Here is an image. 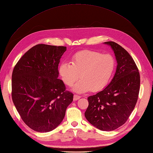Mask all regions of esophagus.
I'll use <instances>...</instances> for the list:
<instances>
[{"instance_id": "1", "label": "esophagus", "mask_w": 153, "mask_h": 153, "mask_svg": "<svg viewBox=\"0 0 153 153\" xmlns=\"http://www.w3.org/2000/svg\"><path fill=\"white\" fill-rule=\"evenodd\" d=\"M80 96H78V95H77V94H74V98H73V100H75V101H76L77 100L80 99Z\"/></svg>"}]
</instances>
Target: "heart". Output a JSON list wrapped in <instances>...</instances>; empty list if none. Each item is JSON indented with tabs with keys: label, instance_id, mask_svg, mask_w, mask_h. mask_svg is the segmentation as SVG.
Listing matches in <instances>:
<instances>
[{
	"label": "heart",
	"instance_id": "b5f03b06",
	"mask_svg": "<svg viewBox=\"0 0 153 153\" xmlns=\"http://www.w3.org/2000/svg\"><path fill=\"white\" fill-rule=\"evenodd\" d=\"M116 62L110 54L94 50H82L74 54L71 64L63 62L59 68L62 82L71 86L80 77L74 91L84 92L89 90L99 91L108 85L114 73Z\"/></svg>",
	"mask_w": 153,
	"mask_h": 153
}]
</instances>
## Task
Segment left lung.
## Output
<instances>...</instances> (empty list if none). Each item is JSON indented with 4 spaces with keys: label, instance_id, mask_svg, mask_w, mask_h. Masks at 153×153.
Listing matches in <instances>:
<instances>
[{
    "label": "left lung",
    "instance_id": "1",
    "mask_svg": "<svg viewBox=\"0 0 153 153\" xmlns=\"http://www.w3.org/2000/svg\"><path fill=\"white\" fill-rule=\"evenodd\" d=\"M105 44L112 48L117 66L115 75L105 89L88 97L85 117L100 130L112 131L121 126L135 108L140 90V73L127 51L114 41Z\"/></svg>",
    "mask_w": 153,
    "mask_h": 153
}]
</instances>
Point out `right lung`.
<instances>
[{
	"mask_svg": "<svg viewBox=\"0 0 153 153\" xmlns=\"http://www.w3.org/2000/svg\"><path fill=\"white\" fill-rule=\"evenodd\" d=\"M66 47L39 44L18 61L11 96L22 119L33 130L48 132L61 124L73 94L59 79L58 66Z\"/></svg>",
	"mask_w": 153,
	"mask_h": 153,
	"instance_id": "right-lung-1",
	"label": "right lung"
}]
</instances>
